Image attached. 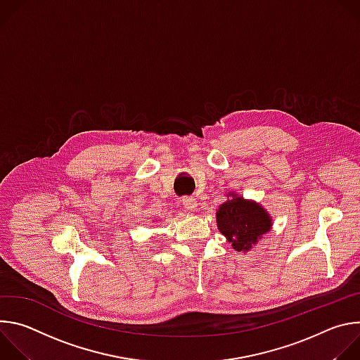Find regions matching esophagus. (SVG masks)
<instances>
[{
    "mask_svg": "<svg viewBox=\"0 0 360 360\" xmlns=\"http://www.w3.org/2000/svg\"><path fill=\"white\" fill-rule=\"evenodd\" d=\"M182 207H184L186 211H195L196 207H198L196 198H193V196H185V198H182Z\"/></svg>",
    "mask_w": 360,
    "mask_h": 360,
    "instance_id": "1",
    "label": "esophagus"
}]
</instances>
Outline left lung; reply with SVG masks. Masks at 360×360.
Listing matches in <instances>:
<instances>
[{"instance_id": "8db88e82", "label": "left lung", "mask_w": 360, "mask_h": 360, "mask_svg": "<svg viewBox=\"0 0 360 360\" xmlns=\"http://www.w3.org/2000/svg\"><path fill=\"white\" fill-rule=\"evenodd\" d=\"M217 222L219 231L236 250H249L272 225V219L262 207L242 198L222 203L217 214Z\"/></svg>"}]
</instances>
